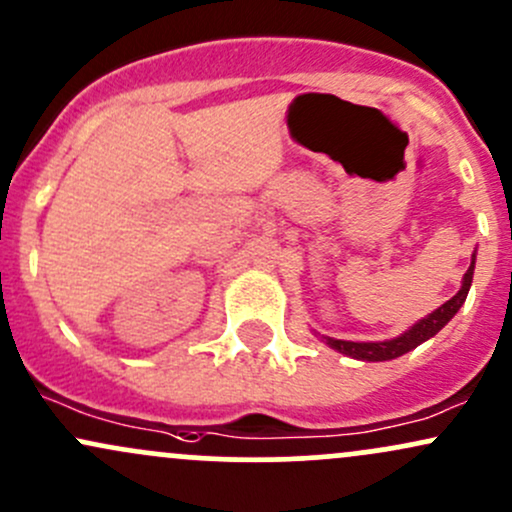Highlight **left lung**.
<instances>
[{"mask_svg": "<svg viewBox=\"0 0 512 512\" xmlns=\"http://www.w3.org/2000/svg\"><path fill=\"white\" fill-rule=\"evenodd\" d=\"M474 260H476V255H474ZM474 260H471V267L466 269L459 294L452 296L447 303H442L437 311H432L428 318H423L420 323H415L411 330H406V333L398 335V338L386 340V342H350V340L328 338V345L335 347V350L342 352V355L364 359V362H386V359H396V357L406 355V352H411L413 347H418L420 342L430 340L432 335L440 333L449 320L454 318V313L462 308V303L466 301V294H469L471 277H474Z\"/></svg>", "mask_w": 512, "mask_h": 512, "instance_id": "1", "label": "left lung"}]
</instances>
